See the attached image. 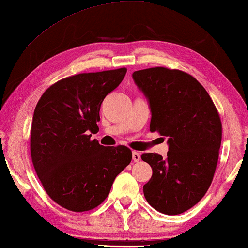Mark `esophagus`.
Listing matches in <instances>:
<instances>
[{"label":"esophagus","instance_id":"1","mask_svg":"<svg viewBox=\"0 0 248 248\" xmlns=\"http://www.w3.org/2000/svg\"><path fill=\"white\" fill-rule=\"evenodd\" d=\"M140 158H141L140 153L137 152V151H133V152H132V159H133V162H139Z\"/></svg>","mask_w":248,"mask_h":248}]
</instances>
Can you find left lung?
I'll use <instances>...</instances> for the list:
<instances>
[{"mask_svg":"<svg viewBox=\"0 0 248 248\" xmlns=\"http://www.w3.org/2000/svg\"><path fill=\"white\" fill-rule=\"evenodd\" d=\"M149 100L150 130L167 137L165 158L143 153L152 177L143 186L148 202L164 215H180L208 191L219 158L222 124L204 87L190 74L163 66L133 72Z\"/></svg>","mask_w":248,"mask_h":248,"instance_id":"left-lung-1","label":"left lung"}]
</instances>
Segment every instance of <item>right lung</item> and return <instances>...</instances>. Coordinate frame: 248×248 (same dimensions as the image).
I'll use <instances>...</instances> for the list:
<instances>
[{
	"label": "right lung",
	"mask_w": 248,
	"mask_h": 248,
	"mask_svg": "<svg viewBox=\"0 0 248 248\" xmlns=\"http://www.w3.org/2000/svg\"><path fill=\"white\" fill-rule=\"evenodd\" d=\"M125 73L120 68L72 75L50 86L37 103L31 130L32 164L48 196L70 211H89L102 203L131 162L127 146L91 140L98 131L100 105Z\"/></svg>",
	"instance_id": "1"
}]
</instances>
